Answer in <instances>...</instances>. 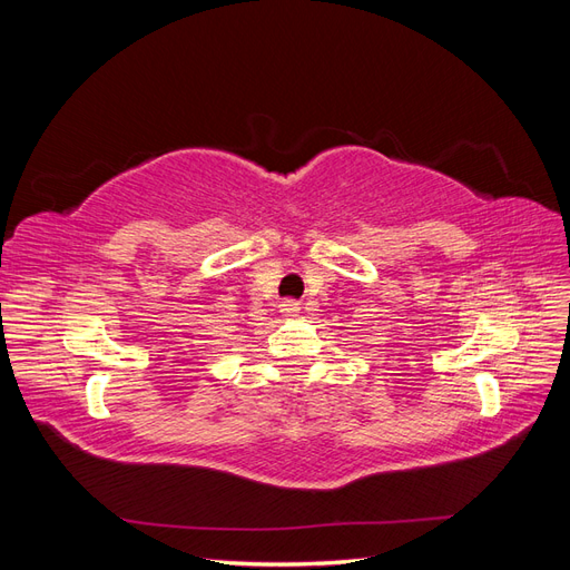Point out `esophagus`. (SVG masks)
Here are the masks:
<instances>
[{
  "label": "esophagus",
  "mask_w": 570,
  "mask_h": 570,
  "mask_svg": "<svg viewBox=\"0 0 570 570\" xmlns=\"http://www.w3.org/2000/svg\"><path fill=\"white\" fill-rule=\"evenodd\" d=\"M281 314L283 316H297L299 314V304L297 302H283L281 304Z\"/></svg>",
  "instance_id": "esophagus-1"
}]
</instances>
